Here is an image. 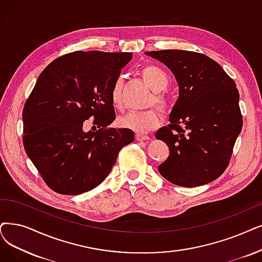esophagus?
<instances>
[{
	"label": "esophagus",
	"instance_id": "34e87169",
	"mask_svg": "<svg viewBox=\"0 0 262 262\" xmlns=\"http://www.w3.org/2000/svg\"><path fill=\"white\" fill-rule=\"evenodd\" d=\"M137 140L138 141H140V142H142V141H147V140H149V137L148 135H144V134H137Z\"/></svg>",
	"mask_w": 262,
	"mask_h": 262
}]
</instances>
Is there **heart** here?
Returning <instances> with one entry per match:
<instances>
[{"mask_svg":"<svg viewBox=\"0 0 262 262\" xmlns=\"http://www.w3.org/2000/svg\"><path fill=\"white\" fill-rule=\"evenodd\" d=\"M142 77L156 95L154 96L151 103L154 102L156 105H158L161 110H165L167 106L166 99L160 95L166 89L169 85V77L165 74V72L158 67L148 66L145 67L142 72ZM122 79L119 77L114 81V85L111 91L112 103L115 107L120 108L122 106ZM161 121L159 113L155 110H149L145 112H131L118 119V125L120 128L131 130L138 134L148 133L151 130L158 127Z\"/></svg>","mask_w":262,"mask_h":262,"instance_id":"obj_1","label":"heart"}]
</instances>
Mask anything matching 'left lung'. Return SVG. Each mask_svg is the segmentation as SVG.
Instances as JSON below:
<instances>
[{"instance_id":"left-lung-1","label":"left lung","mask_w":262,"mask_h":262,"mask_svg":"<svg viewBox=\"0 0 262 262\" xmlns=\"http://www.w3.org/2000/svg\"><path fill=\"white\" fill-rule=\"evenodd\" d=\"M145 55L169 68L180 87L171 123L156 132L170 150L159 173L187 188L215 181L226 170L243 125L235 82L203 54L167 49Z\"/></svg>"}]
</instances>
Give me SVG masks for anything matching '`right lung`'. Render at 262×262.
<instances>
[{"label":"right lung","mask_w":262,"mask_h":262,"mask_svg":"<svg viewBox=\"0 0 262 262\" xmlns=\"http://www.w3.org/2000/svg\"><path fill=\"white\" fill-rule=\"evenodd\" d=\"M131 59L132 52L75 51L40 73L24 107V146L54 191L92 190L110 174L119 150L134 141L131 130L107 128L116 118L114 81ZM91 117L100 129L83 132Z\"/></svg>","instance_id":"right-lung-1"}]
</instances>
